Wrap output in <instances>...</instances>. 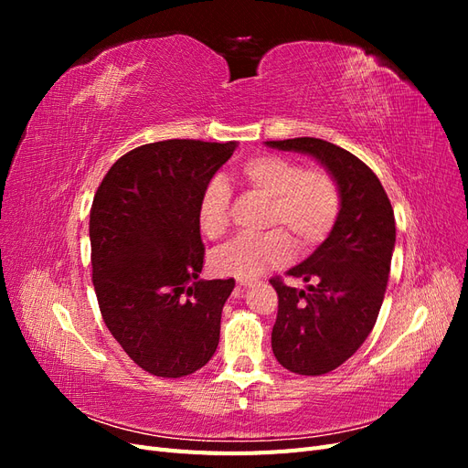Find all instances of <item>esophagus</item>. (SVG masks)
<instances>
[{
	"label": "esophagus",
	"instance_id": "34e87169",
	"mask_svg": "<svg viewBox=\"0 0 468 468\" xmlns=\"http://www.w3.org/2000/svg\"><path fill=\"white\" fill-rule=\"evenodd\" d=\"M250 285H251V281H242V279L238 281V287H239V289H246V287H250Z\"/></svg>",
	"mask_w": 468,
	"mask_h": 468
}]
</instances>
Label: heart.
I'll return each mask as SVG.
<instances>
[{
	"mask_svg": "<svg viewBox=\"0 0 468 468\" xmlns=\"http://www.w3.org/2000/svg\"><path fill=\"white\" fill-rule=\"evenodd\" d=\"M248 187L269 199L263 236H242L212 251L217 273L236 279H256L285 265L292 256V239L299 251L316 248L330 234L339 215V189L325 169H303L281 155H258L242 167ZM230 193L220 179L210 181L201 195L199 224L207 238L218 239L230 226Z\"/></svg>",
	"mask_w": 468,
	"mask_h": 468,
	"instance_id": "b5f03b06",
	"label": "heart"
}]
</instances>
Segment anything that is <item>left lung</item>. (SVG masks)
<instances>
[{
	"label": "left lung",
	"instance_id": "obj_1",
	"mask_svg": "<svg viewBox=\"0 0 468 468\" xmlns=\"http://www.w3.org/2000/svg\"><path fill=\"white\" fill-rule=\"evenodd\" d=\"M265 144L313 155L335 179L342 199L328 238L287 271L313 285L299 291L271 279L279 296L275 357L291 373L316 377L346 363L373 330L396 242L394 210L371 167L351 152L310 136Z\"/></svg>",
	"mask_w": 468,
	"mask_h": 468
}]
</instances>
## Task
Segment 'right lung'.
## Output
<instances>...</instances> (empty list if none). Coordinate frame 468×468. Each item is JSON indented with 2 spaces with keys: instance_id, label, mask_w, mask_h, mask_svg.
I'll return each mask as SVG.
<instances>
[{
  "instance_id": "obj_1",
  "label": "right lung",
  "mask_w": 468,
  "mask_h": 468,
  "mask_svg": "<svg viewBox=\"0 0 468 468\" xmlns=\"http://www.w3.org/2000/svg\"><path fill=\"white\" fill-rule=\"evenodd\" d=\"M236 143L164 140L124 154L90 212L93 287L105 325L140 369L179 378L220 339L234 279H199V203Z\"/></svg>"
}]
</instances>
